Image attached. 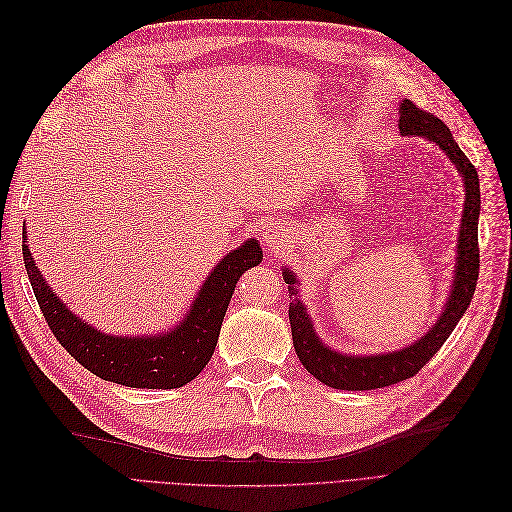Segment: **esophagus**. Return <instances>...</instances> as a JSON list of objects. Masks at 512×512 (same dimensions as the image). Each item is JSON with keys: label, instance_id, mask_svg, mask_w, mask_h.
I'll use <instances>...</instances> for the list:
<instances>
[{"label": "esophagus", "instance_id": "34e87169", "mask_svg": "<svg viewBox=\"0 0 512 512\" xmlns=\"http://www.w3.org/2000/svg\"><path fill=\"white\" fill-rule=\"evenodd\" d=\"M277 239H279V237H273V235H266V233H264V241H266V246H273V243H277Z\"/></svg>", "mask_w": 512, "mask_h": 512}]
</instances>
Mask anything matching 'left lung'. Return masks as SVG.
<instances>
[{
  "label": "left lung",
  "instance_id": "left-lung-1",
  "mask_svg": "<svg viewBox=\"0 0 512 512\" xmlns=\"http://www.w3.org/2000/svg\"><path fill=\"white\" fill-rule=\"evenodd\" d=\"M400 133L412 137H425L440 145L446 152L450 162L456 166L462 181H465V210H462V221L458 231V256H456V275L452 283L450 298L446 302V310L421 339L415 344L402 348L398 352L375 354V356H348L327 348L314 333L306 306L300 302L296 291V277L291 271L283 269V279L287 283L289 294V325L291 337H294V348L300 362L310 375H314L321 383L348 389V392H362V389H377L400 383L408 377H415L429 358L444 346L462 314L467 312L475 285L479 277V241H477V225H479V177L471 160L458 148L450 129L440 118L431 112L417 108L412 102L404 100L400 106Z\"/></svg>",
  "mask_w": 512,
  "mask_h": 512
}]
</instances>
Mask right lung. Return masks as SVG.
Instances as JSON below:
<instances>
[{"instance_id": "1", "label": "right lung", "mask_w": 512, "mask_h": 512, "mask_svg": "<svg viewBox=\"0 0 512 512\" xmlns=\"http://www.w3.org/2000/svg\"><path fill=\"white\" fill-rule=\"evenodd\" d=\"M24 269L35 298L62 348L100 379L141 389H173L196 379L214 354L218 333L239 277L262 262L256 239L229 252L200 287L189 312L173 331L152 337L106 335L81 321L45 283L27 243Z\"/></svg>"}]
</instances>
